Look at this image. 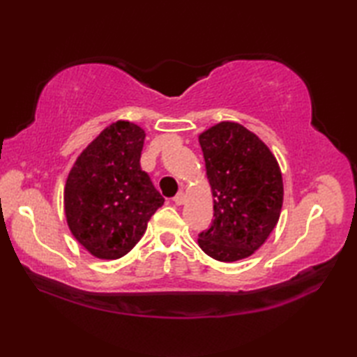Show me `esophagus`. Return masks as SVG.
Listing matches in <instances>:
<instances>
[{"instance_id": "34e87169", "label": "esophagus", "mask_w": 357, "mask_h": 357, "mask_svg": "<svg viewBox=\"0 0 357 357\" xmlns=\"http://www.w3.org/2000/svg\"><path fill=\"white\" fill-rule=\"evenodd\" d=\"M173 202L176 204V206H183V204L185 202V195H184L183 192L178 193V195L173 198Z\"/></svg>"}]
</instances>
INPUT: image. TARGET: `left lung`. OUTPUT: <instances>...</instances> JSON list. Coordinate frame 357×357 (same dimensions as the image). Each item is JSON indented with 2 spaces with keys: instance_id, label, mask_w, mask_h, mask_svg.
I'll use <instances>...</instances> for the list:
<instances>
[{
  "instance_id": "8db88e82",
  "label": "left lung",
  "mask_w": 357,
  "mask_h": 357,
  "mask_svg": "<svg viewBox=\"0 0 357 357\" xmlns=\"http://www.w3.org/2000/svg\"><path fill=\"white\" fill-rule=\"evenodd\" d=\"M213 195V221L199 233L204 253L221 262L252 256L275 229L284 201L279 164L244 126L224 121L199 135Z\"/></svg>"
}]
</instances>
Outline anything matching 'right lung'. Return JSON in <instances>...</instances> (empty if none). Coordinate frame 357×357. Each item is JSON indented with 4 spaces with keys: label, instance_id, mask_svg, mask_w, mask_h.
I'll return each instance as SVG.
<instances>
[{
    "label": "right lung",
    "instance_id": "1",
    "mask_svg": "<svg viewBox=\"0 0 357 357\" xmlns=\"http://www.w3.org/2000/svg\"><path fill=\"white\" fill-rule=\"evenodd\" d=\"M144 133L116 121L82 150L67 178L64 211L69 229L100 259H119L138 244L164 198L141 169Z\"/></svg>",
    "mask_w": 357,
    "mask_h": 357
}]
</instances>
